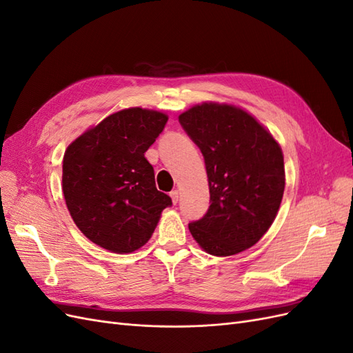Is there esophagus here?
<instances>
[{
    "label": "esophagus",
    "instance_id": "obj_1",
    "mask_svg": "<svg viewBox=\"0 0 353 353\" xmlns=\"http://www.w3.org/2000/svg\"><path fill=\"white\" fill-rule=\"evenodd\" d=\"M169 196H170V199H172V203H174V205H176L178 200H179V191H178V190L170 191Z\"/></svg>",
    "mask_w": 353,
    "mask_h": 353
}]
</instances>
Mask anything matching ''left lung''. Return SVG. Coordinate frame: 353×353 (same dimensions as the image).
Segmentation results:
<instances>
[{"label": "left lung", "instance_id": "left-lung-1", "mask_svg": "<svg viewBox=\"0 0 353 353\" xmlns=\"http://www.w3.org/2000/svg\"><path fill=\"white\" fill-rule=\"evenodd\" d=\"M205 157L210 206L188 223L208 253L231 256L268 231L284 193V159L272 135L241 109L205 103L179 114Z\"/></svg>", "mask_w": 353, "mask_h": 353}]
</instances>
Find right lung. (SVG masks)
Wrapping results in <instances>:
<instances>
[{
    "mask_svg": "<svg viewBox=\"0 0 353 353\" xmlns=\"http://www.w3.org/2000/svg\"><path fill=\"white\" fill-rule=\"evenodd\" d=\"M168 116L140 108L110 114L82 134L63 157V194L77 227L114 253L144 245L160 213L172 205L156 188L144 157L162 134Z\"/></svg>",
    "mask_w": 353,
    "mask_h": 353,
    "instance_id": "add662e5",
    "label": "right lung"
}]
</instances>
